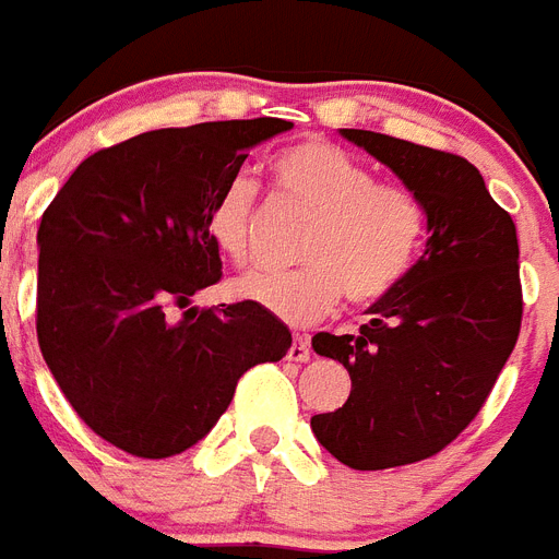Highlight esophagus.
<instances>
[{
  "label": "esophagus",
  "mask_w": 559,
  "mask_h": 559,
  "mask_svg": "<svg viewBox=\"0 0 559 559\" xmlns=\"http://www.w3.org/2000/svg\"><path fill=\"white\" fill-rule=\"evenodd\" d=\"M288 359L290 362H308L311 359V343H308V336L294 334V343L288 348Z\"/></svg>",
  "instance_id": "obj_1"
}]
</instances>
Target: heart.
<instances>
[{"label":"heart","instance_id":"heart-1","mask_svg":"<svg viewBox=\"0 0 559 559\" xmlns=\"http://www.w3.org/2000/svg\"><path fill=\"white\" fill-rule=\"evenodd\" d=\"M283 200L311 211L294 271H253L234 290L294 325L320 320L345 294L354 306L380 302L412 274L428 237V207L414 188L380 182L362 159L329 140H302L271 159ZM257 186L225 179L205 211L211 242L230 262L251 257Z\"/></svg>","mask_w":559,"mask_h":559}]
</instances>
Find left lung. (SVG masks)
Listing matches in <instances>:
<instances>
[{"label":"left lung","instance_id":"8db88e82","mask_svg":"<svg viewBox=\"0 0 559 559\" xmlns=\"http://www.w3.org/2000/svg\"><path fill=\"white\" fill-rule=\"evenodd\" d=\"M343 136L428 207L426 253L368 308L371 320L357 334L311 340L352 373L348 400L313 414V435L348 468L380 472L435 456L479 414L520 336V246L468 159L357 128Z\"/></svg>","mask_w":559,"mask_h":559}]
</instances>
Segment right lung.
Returning <instances> with one entry per match:
<instances>
[{"label": "right lung", "instance_id": "add662e5", "mask_svg": "<svg viewBox=\"0 0 559 559\" xmlns=\"http://www.w3.org/2000/svg\"><path fill=\"white\" fill-rule=\"evenodd\" d=\"M288 128L260 117L140 133L87 156L45 207L41 357L110 445L145 460L182 454L216 426L248 368L288 354L290 331L248 299L188 306L223 276L205 230L214 193L248 147Z\"/></svg>", "mask_w": 559, "mask_h": 559}]
</instances>
